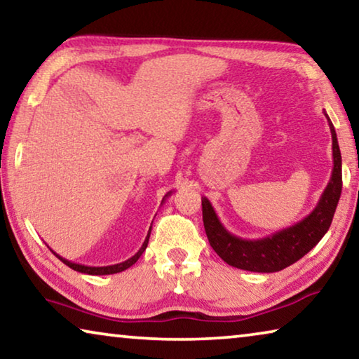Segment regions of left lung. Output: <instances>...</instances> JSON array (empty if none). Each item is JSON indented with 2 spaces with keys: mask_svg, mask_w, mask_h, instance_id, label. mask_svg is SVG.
Segmentation results:
<instances>
[{
  "mask_svg": "<svg viewBox=\"0 0 359 359\" xmlns=\"http://www.w3.org/2000/svg\"><path fill=\"white\" fill-rule=\"evenodd\" d=\"M332 136V172L318 204L306 218L290 228L266 236L263 239L247 241L231 234L218 220L208 198H203V222L210 242L224 263L252 272H277L296 263L318 244L330 229L342 193V156L336 130L325 112Z\"/></svg>",
  "mask_w": 359,
  "mask_h": 359,
  "instance_id": "left-lung-1",
  "label": "left lung"
}]
</instances>
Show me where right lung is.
<instances>
[{"label":"right lung","mask_w":359,"mask_h":359,"mask_svg":"<svg viewBox=\"0 0 359 359\" xmlns=\"http://www.w3.org/2000/svg\"><path fill=\"white\" fill-rule=\"evenodd\" d=\"M169 194H171V191H169V193L166 194V196L163 198V201H165V199L169 196ZM150 231H151V226H150V229H149V234H147V238H145L142 247L139 248V250H137V253L135 255V257L128 258L126 261H123V263L112 264V266H85V264L72 263V261L65 259L63 257H60V255H57V253L53 252V250H52V252H53V255H55V257H57L60 261H63V263H65L66 266H69L71 269H74V271H77V272H82V274H90V276H107V274H117V272H121V271L128 269L130 266L135 264L136 261H137L139 258H141V255L145 252V248H147L149 238H150Z\"/></svg>","instance_id":"1"}]
</instances>
